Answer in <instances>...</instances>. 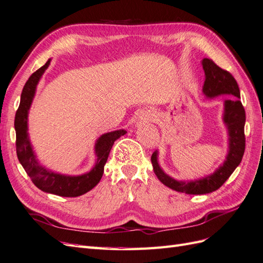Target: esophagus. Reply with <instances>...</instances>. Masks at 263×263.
Listing matches in <instances>:
<instances>
[{
    "label": "esophagus",
    "instance_id": "34e87169",
    "mask_svg": "<svg viewBox=\"0 0 263 263\" xmlns=\"http://www.w3.org/2000/svg\"><path fill=\"white\" fill-rule=\"evenodd\" d=\"M149 120H150L149 116H147L146 113H142V114H140V117L138 119V122L139 123H146V122H149Z\"/></svg>",
    "mask_w": 263,
    "mask_h": 263
}]
</instances>
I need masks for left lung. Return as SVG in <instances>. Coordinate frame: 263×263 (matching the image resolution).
<instances>
[{"mask_svg":"<svg viewBox=\"0 0 263 263\" xmlns=\"http://www.w3.org/2000/svg\"><path fill=\"white\" fill-rule=\"evenodd\" d=\"M204 83L202 92L208 99L220 96H232L224 100L222 121L228 131V152L213 173L197 180L181 181L166 174L159 164V151L151 157L153 171L158 179L170 189L185 194H206L218 190L240 164L245 153L246 112L240 101V90L237 81L226 70H222L210 59L202 60Z\"/></svg>","mask_w":263,"mask_h":263,"instance_id":"obj_1","label":"left lung"}]
</instances>
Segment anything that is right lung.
<instances>
[{
	"label": "right lung",
	"instance_id": "obj_1",
	"mask_svg": "<svg viewBox=\"0 0 263 263\" xmlns=\"http://www.w3.org/2000/svg\"><path fill=\"white\" fill-rule=\"evenodd\" d=\"M51 63V59L48 60L42 67L32 74L26 81L21 94V102L15 114L14 127L16 133V154L20 163L24 167L25 172L31 178L40 190L44 192L57 194L60 197L74 198L89 192L96 186L103 176L104 165L109 158L110 151L114 141L124 136L125 130H116L102 134L99 137L94 144L96 153V163L92 169L80 176H69L54 172L44 165L40 164L36 154L33 150L31 139L29 137V112L35 97L36 86Z\"/></svg>",
	"mask_w": 263,
	"mask_h": 263
}]
</instances>
